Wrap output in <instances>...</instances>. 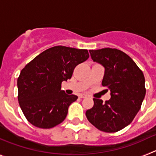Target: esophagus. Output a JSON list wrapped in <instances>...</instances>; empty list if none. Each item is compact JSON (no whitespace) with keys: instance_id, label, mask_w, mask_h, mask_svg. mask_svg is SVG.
Segmentation results:
<instances>
[{"instance_id":"esophagus-1","label":"esophagus","mask_w":156,"mask_h":156,"mask_svg":"<svg viewBox=\"0 0 156 156\" xmlns=\"http://www.w3.org/2000/svg\"><path fill=\"white\" fill-rule=\"evenodd\" d=\"M86 97L87 96L84 94H80V96H79L80 98H86Z\"/></svg>"}]
</instances>
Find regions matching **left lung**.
<instances>
[{"instance_id":"8db88e82","label":"left lung","mask_w":156,"mask_h":156,"mask_svg":"<svg viewBox=\"0 0 156 156\" xmlns=\"http://www.w3.org/2000/svg\"><path fill=\"white\" fill-rule=\"evenodd\" d=\"M89 52L92 60L104 67L102 86L110 90L111 98L105 103L94 98V104L86 112V116L101 131H119L133 121L140 110L146 93L144 74L131 58L118 49Z\"/></svg>"}]
</instances>
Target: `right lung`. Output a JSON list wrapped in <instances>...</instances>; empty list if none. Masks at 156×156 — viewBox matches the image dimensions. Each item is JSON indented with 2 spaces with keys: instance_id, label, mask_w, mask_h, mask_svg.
I'll list each match as a JSON object with an SVG mask.
<instances>
[{
  "instance_id": "obj_1",
  "label": "right lung",
  "mask_w": 156,
  "mask_h": 156,
  "mask_svg": "<svg viewBox=\"0 0 156 156\" xmlns=\"http://www.w3.org/2000/svg\"><path fill=\"white\" fill-rule=\"evenodd\" d=\"M89 58L87 50L56 46L43 51L22 69L18 78L19 105L34 126L49 129L61 123L78 97L61 90L62 83L77 65Z\"/></svg>"
}]
</instances>
